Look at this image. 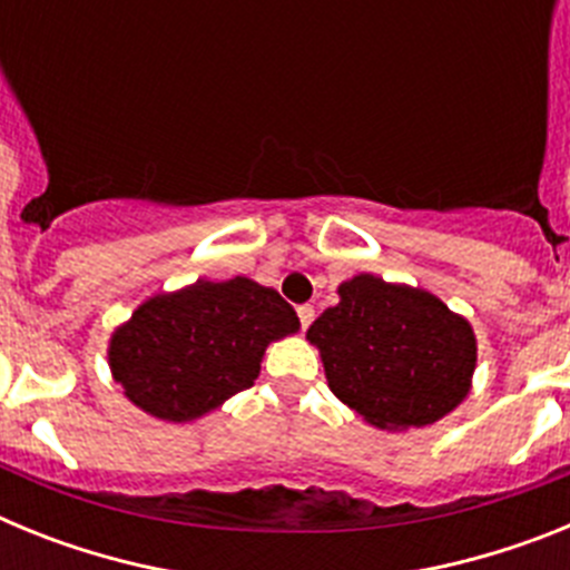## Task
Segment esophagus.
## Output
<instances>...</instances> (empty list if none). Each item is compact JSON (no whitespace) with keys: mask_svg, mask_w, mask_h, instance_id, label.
<instances>
[{"mask_svg":"<svg viewBox=\"0 0 570 570\" xmlns=\"http://www.w3.org/2000/svg\"><path fill=\"white\" fill-rule=\"evenodd\" d=\"M296 316H299V325L302 331H305L311 322H314V305H299V308H296Z\"/></svg>","mask_w":570,"mask_h":570,"instance_id":"esophagus-1","label":"esophagus"}]
</instances>
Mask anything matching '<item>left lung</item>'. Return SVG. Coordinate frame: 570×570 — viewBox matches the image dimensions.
Instances as JSON below:
<instances>
[{
  "label": "left lung",
  "instance_id": "8db88e82",
  "mask_svg": "<svg viewBox=\"0 0 570 570\" xmlns=\"http://www.w3.org/2000/svg\"><path fill=\"white\" fill-rule=\"evenodd\" d=\"M308 328L328 387L380 428L431 425L468 394L476 340L436 296L360 274Z\"/></svg>",
  "mask_w": 570,
  "mask_h": 570
}]
</instances>
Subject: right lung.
Returning <instances> with one entry per match:
<instances>
[{
  "instance_id": "1",
  "label": "right lung",
  "mask_w": 570,
  "mask_h": 570,
  "mask_svg": "<svg viewBox=\"0 0 570 570\" xmlns=\"http://www.w3.org/2000/svg\"><path fill=\"white\" fill-rule=\"evenodd\" d=\"M299 328L274 288L236 276L154 296L110 340V371L130 402L188 422L254 385L268 342Z\"/></svg>"
}]
</instances>
